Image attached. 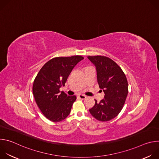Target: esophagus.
<instances>
[{
    "instance_id": "34e87169",
    "label": "esophagus",
    "mask_w": 159,
    "mask_h": 159,
    "mask_svg": "<svg viewBox=\"0 0 159 159\" xmlns=\"http://www.w3.org/2000/svg\"><path fill=\"white\" fill-rule=\"evenodd\" d=\"M77 97H78V98H79L80 99H82V100H84V99H85L86 98V96H84V95H81V94L79 95Z\"/></svg>"
}]
</instances>
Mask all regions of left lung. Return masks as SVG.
Returning a JSON list of instances; mask_svg holds the SVG:
<instances>
[{
  "instance_id": "8db88e82",
  "label": "left lung",
  "mask_w": 159,
  "mask_h": 159,
  "mask_svg": "<svg viewBox=\"0 0 159 159\" xmlns=\"http://www.w3.org/2000/svg\"><path fill=\"white\" fill-rule=\"evenodd\" d=\"M96 67L98 83L105 95L104 99L89 109L90 113L100 121L116 117L123 109L128 93V84L121 67L111 58L101 56H88Z\"/></svg>"
}]
</instances>
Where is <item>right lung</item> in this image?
I'll return each mask as SVG.
<instances>
[{
  "mask_svg": "<svg viewBox=\"0 0 159 159\" xmlns=\"http://www.w3.org/2000/svg\"><path fill=\"white\" fill-rule=\"evenodd\" d=\"M84 57L75 55L55 57L45 63L37 74L33 93L43 115L53 122H60L69 115L75 96H68L60 88L65 84L74 66Z\"/></svg>",
  "mask_w": 159,
  "mask_h": 159,
  "instance_id": "right-lung-1",
  "label": "right lung"
}]
</instances>
